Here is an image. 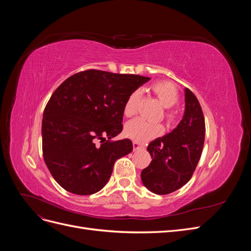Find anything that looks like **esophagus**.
Returning a JSON list of instances; mask_svg holds the SVG:
<instances>
[{
  "instance_id": "esophagus-1",
  "label": "esophagus",
  "mask_w": 251,
  "mask_h": 251,
  "mask_svg": "<svg viewBox=\"0 0 251 251\" xmlns=\"http://www.w3.org/2000/svg\"><path fill=\"white\" fill-rule=\"evenodd\" d=\"M133 149H134V151H140V150H143V149H144V147H143V146H141V144H139L138 142L134 141V142H133Z\"/></svg>"
}]
</instances>
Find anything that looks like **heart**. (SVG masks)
Returning a JSON list of instances; mask_svg holds the SVG:
<instances>
[{"mask_svg": "<svg viewBox=\"0 0 251 251\" xmlns=\"http://www.w3.org/2000/svg\"><path fill=\"white\" fill-rule=\"evenodd\" d=\"M151 89L166 108L173 107L179 100L178 90L171 81H157L151 85ZM139 100V91H134L127 97L124 108V113L126 117H131L137 113ZM165 118L170 124H175L178 119V112L176 110H168L165 112ZM162 132L163 127L161 125L149 123V121L142 118L133 119L126 126V135L127 137L141 143L148 142L149 140L157 137V136L161 135Z\"/></svg>", "mask_w": 251, "mask_h": 251, "instance_id": "obj_1", "label": "heart"}]
</instances>
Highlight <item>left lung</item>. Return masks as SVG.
Returning <instances> with one entry per match:
<instances>
[{"label": "left lung", "mask_w": 251, "mask_h": 251, "mask_svg": "<svg viewBox=\"0 0 251 251\" xmlns=\"http://www.w3.org/2000/svg\"><path fill=\"white\" fill-rule=\"evenodd\" d=\"M205 139V120L199 100L185 89V112L175 130L151 141V161L141 172V180L157 195H168L186 184L197 168Z\"/></svg>", "instance_id": "8db88e82"}]
</instances>
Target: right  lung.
<instances>
[{
  "instance_id": "right-lung-1",
  "label": "right lung",
  "mask_w": 251,
  "mask_h": 251,
  "mask_svg": "<svg viewBox=\"0 0 251 251\" xmlns=\"http://www.w3.org/2000/svg\"><path fill=\"white\" fill-rule=\"evenodd\" d=\"M149 79L90 69L68 77L53 92L43 115V156L66 191L81 196L100 191L117 159L131 153L130 139L111 138L123 131L127 97ZM97 140L100 147L95 146Z\"/></svg>"
}]
</instances>
